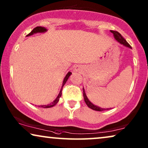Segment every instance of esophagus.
I'll list each match as a JSON object with an SVG mask.
<instances>
[{"mask_svg":"<svg viewBox=\"0 0 148 148\" xmlns=\"http://www.w3.org/2000/svg\"><path fill=\"white\" fill-rule=\"evenodd\" d=\"M81 70H82V68H81V66H76L75 69V71H79Z\"/></svg>","mask_w":148,"mask_h":148,"instance_id":"esophagus-1","label":"esophagus"}]
</instances>
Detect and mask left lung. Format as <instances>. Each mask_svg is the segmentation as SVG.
<instances>
[{
	"instance_id": "8db88e82",
	"label": "left lung",
	"mask_w": 148,
	"mask_h": 148,
	"mask_svg": "<svg viewBox=\"0 0 148 148\" xmlns=\"http://www.w3.org/2000/svg\"><path fill=\"white\" fill-rule=\"evenodd\" d=\"M110 32H111V33L113 34V35H114V37L115 39H116L117 42H119V43L123 44V45L127 46V47H129V48H131V46L129 45L128 42H127L126 40H125V38H123L122 36H121V34L120 33H119L118 32H116V31H112V30H110ZM83 92H84V98L85 102H86L87 106H88L89 108H90L91 109H92V110H96V111H103V110H106L105 108H100V107H98V106H96V105L93 104L92 103L88 100V98L86 96V92H85V90L84 88H83Z\"/></svg>"
}]
</instances>
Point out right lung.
Returning a JSON list of instances; mask_svg holds the SVG:
<instances>
[{
  "label": "right lung",
  "instance_id": "right-lung-1",
  "mask_svg": "<svg viewBox=\"0 0 148 148\" xmlns=\"http://www.w3.org/2000/svg\"><path fill=\"white\" fill-rule=\"evenodd\" d=\"M47 31V29H46V28L44 27H40V26H38V27H36L34 28V29L32 30V31L30 32L29 34H27L26 36H32L34 34H36V33H43V32H45ZM72 74V73L71 72H68V73L66 75L65 77L64 78V80H63V82H62V88L60 89V91L59 92V94H58V96L56 97V98L54 100L53 102L52 103H50V104H48V105H42V106H39L40 107H42V108H50V107H52L54 106H55V105L57 104L58 101H59V99L60 98V96H61L62 95V88H63L64 85L65 84V83L66 82V81L68 80L69 77V76L71 75Z\"/></svg>",
  "mask_w": 148,
  "mask_h": 148
}]
</instances>
